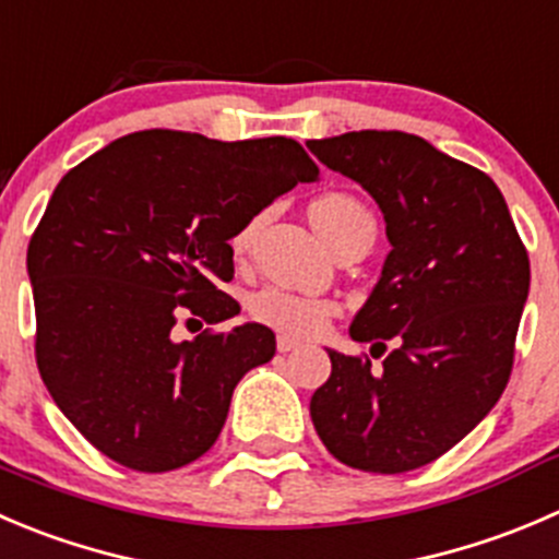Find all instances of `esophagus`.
<instances>
[{
	"label": "esophagus",
	"instance_id": "obj_1",
	"mask_svg": "<svg viewBox=\"0 0 559 559\" xmlns=\"http://www.w3.org/2000/svg\"><path fill=\"white\" fill-rule=\"evenodd\" d=\"M275 346H278V352H295V349H300V341L289 338V335H278Z\"/></svg>",
	"mask_w": 559,
	"mask_h": 559
}]
</instances>
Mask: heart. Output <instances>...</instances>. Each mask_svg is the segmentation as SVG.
<instances>
[{
  "label": "heart",
  "mask_w": 559,
  "mask_h": 559,
  "mask_svg": "<svg viewBox=\"0 0 559 559\" xmlns=\"http://www.w3.org/2000/svg\"><path fill=\"white\" fill-rule=\"evenodd\" d=\"M308 218H311L313 229L324 237V242H333L335 237L344 235L360 221H371L368 210L357 202L349 193H324V197L313 199L308 207ZM253 224L242 226L235 237H231V251L242 253L251 246ZM253 319H259L267 328L281 330L286 335H297V338H308L328 328L330 317L335 313V306L324 297L300 295V292L281 289V286H267V289L257 292L248 302Z\"/></svg>",
  "instance_id": "obj_1"
}]
</instances>
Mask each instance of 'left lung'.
I'll use <instances>...</instances> for the list:
<instances>
[{"label": "left lung", "mask_w": 559, "mask_h": 559, "mask_svg": "<svg viewBox=\"0 0 559 559\" xmlns=\"http://www.w3.org/2000/svg\"><path fill=\"white\" fill-rule=\"evenodd\" d=\"M328 169L366 188L390 253L349 335L383 355L328 349L311 395L319 440L346 467L399 475L462 442L500 401L513 368L530 259L489 175L401 130L308 142Z\"/></svg>", "instance_id": "8db88e82"}]
</instances>
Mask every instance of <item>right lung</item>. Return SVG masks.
<instances>
[{
  "label": "right lung",
  "instance_id": "obj_1",
  "mask_svg": "<svg viewBox=\"0 0 559 559\" xmlns=\"http://www.w3.org/2000/svg\"><path fill=\"white\" fill-rule=\"evenodd\" d=\"M317 164L295 139L215 142L139 130L59 180L26 251L35 357L70 424L111 462L169 473L210 451L231 393L273 360L275 335L248 322L175 341L182 313L237 317L229 240Z\"/></svg>",
  "mask_w": 559,
  "mask_h": 559
}]
</instances>
